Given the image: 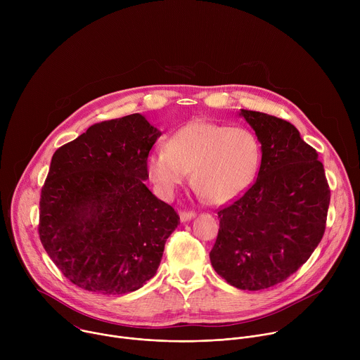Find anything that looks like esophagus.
Masks as SVG:
<instances>
[{
	"mask_svg": "<svg viewBox=\"0 0 360 360\" xmlns=\"http://www.w3.org/2000/svg\"><path fill=\"white\" fill-rule=\"evenodd\" d=\"M179 218H181L182 222H188V221H191L192 218H195V212H192V211H189V212L182 211V212L179 214Z\"/></svg>",
	"mask_w": 360,
	"mask_h": 360,
	"instance_id": "34e87169",
	"label": "esophagus"
}]
</instances>
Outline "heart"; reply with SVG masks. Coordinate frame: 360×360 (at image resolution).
Segmentation results:
<instances>
[{
    "mask_svg": "<svg viewBox=\"0 0 360 360\" xmlns=\"http://www.w3.org/2000/svg\"><path fill=\"white\" fill-rule=\"evenodd\" d=\"M262 150L256 135L242 127L192 121L179 128L169 145L153 149L148 174L158 191L171 198L192 171L198 193L215 205L240 196L261 167Z\"/></svg>",
    "mask_w": 360,
    "mask_h": 360,
    "instance_id": "heart-1",
    "label": "heart"
}]
</instances>
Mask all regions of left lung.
Here are the masks:
<instances>
[{"label":"left lung","instance_id":"obj_1","mask_svg":"<svg viewBox=\"0 0 360 360\" xmlns=\"http://www.w3.org/2000/svg\"><path fill=\"white\" fill-rule=\"evenodd\" d=\"M261 142L258 178L218 211L219 232L210 253L217 274L243 290L286 281L319 245L330 189L318 152L288 121L240 110Z\"/></svg>","mask_w":360,"mask_h":360}]
</instances>
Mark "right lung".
<instances>
[{
	"mask_svg": "<svg viewBox=\"0 0 360 360\" xmlns=\"http://www.w3.org/2000/svg\"><path fill=\"white\" fill-rule=\"evenodd\" d=\"M161 131L141 114L94 124L51 160L39 199V239L78 288L124 295L161 264L179 224L171 205L145 185Z\"/></svg>",
	"mask_w": 360,
	"mask_h": 360,
	"instance_id": "add662e5",
	"label": "right lung"
}]
</instances>
